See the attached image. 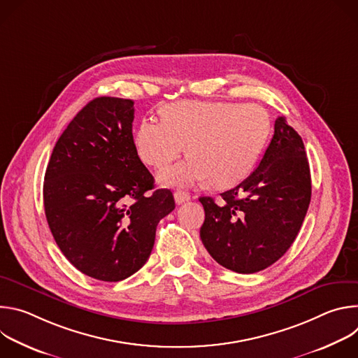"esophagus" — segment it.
<instances>
[{
    "label": "esophagus",
    "instance_id": "obj_1",
    "mask_svg": "<svg viewBox=\"0 0 358 358\" xmlns=\"http://www.w3.org/2000/svg\"><path fill=\"white\" fill-rule=\"evenodd\" d=\"M189 198H191L189 194H187V192H184V191H176V192H174V199H176L177 203H182V202L188 201Z\"/></svg>",
    "mask_w": 358,
    "mask_h": 358
}]
</instances>
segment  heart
Returning <instances> with one entry per match:
<instances>
[{
    "label": "heart",
    "instance_id": "b5f03b06",
    "mask_svg": "<svg viewBox=\"0 0 358 358\" xmlns=\"http://www.w3.org/2000/svg\"><path fill=\"white\" fill-rule=\"evenodd\" d=\"M269 130L268 112L258 103L181 100L164 109L163 119H143L133 141L138 159L156 170L178 159L188 143L192 156L160 176L166 185L210 177L215 187H231L257 163Z\"/></svg>",
    "mask_w": 358,
    "mask_h": 358
}]
</instances>
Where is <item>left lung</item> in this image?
I'll return each mask as SVG.
<instances>
[{
	"mask_svg": "<svg viewBox=\"0 0 358 358\" xmlns=\"http://www.w3.org/2000/svg\"><path fill=\"white\" fill-rule=\"evenodd\" d=\"M312 178L304 144L285 117L275 122L265 155L246 180L221 194L201 196L206 211L199 236L211 257L238 273L266 269L296 239L308 213Z\"/></svg>",
	"mask_w": 358,
	"mask_h": 358,
	"instance_id": "left-lung-1",
	"label": "left lung"
}]
</instances>
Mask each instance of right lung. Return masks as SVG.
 Instances as JSON below:
<instances>
[{"label": "right lung", "instance_id": "add662e5", "mask_svg": "<svg viewBox=\"0 0 358 358\" xmlns=\"http://www.w3.org/2000/svg\"><path fill=\"white\" fill-rule=\"evenodd\" d=\"M134 101L96 97L73 117L46 167L45 215L66 259L82 273L119 282L136 273L176 202L133 141ZM153 191L151 192L150 189Z\"/></svg>", "mask_w": 358, "mask_h": 358}]
</instances>
